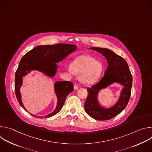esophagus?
Wrapping results in <instances>:
<instances>
[{
    "mask_svg": "<svg viewBox=\"0 0 152 152\" xmlns=\"http://www.w3.org/2000/svg\"><path fill=\"white\" fill-rule=\"evenodd\" d=\"M78 88H79V86H77L76 84L74 85V90H78Z\"/></svg>",
    "mask_w": 152,
    "mask_h": 152,
    "instance_id": "34e87169",
    "label": "esophagus"
}]
</instances>
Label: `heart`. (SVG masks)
I'll list each match as a JSON object with an SVG mask.
<instances>
[{"mask_svg": "<svg viewBox=\"0 0 152 152\" xmlns=\"http://www.w3.org/2000/svg\"><path fill=\"white\" fill-rule=\"evenodd\" d=\"M68 71L74 74L80 73V81L86 85H90L97 82L102 75V64L95 59L87 55H82L76 58L68 67Z\"/></svg>", "mask_w": 152, "mask_h": 152, "instance_id": "b5f03b06", "label": "heart"}]
</instances>
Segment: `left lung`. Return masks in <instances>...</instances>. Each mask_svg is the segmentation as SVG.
<instances>
[{
    "mask_svg": "<svg viewBox=\"0 0 152 152\" xmlns=\"http://www.w3.org/2000/svg\"><path fill=\"white\" fill-rule=\"evenodd\" d=\"M101 53L107 60V67L103 77L95 85L88 88V97L85 103V110L88 115L97 120H110L120 114L127 106L131 94L132 76L127 62L112 50L100 48H90ZM118 83L123 86L118 101L110 107L102 105L98 94L110 85Z\"/></svg>",
    "mask_w": 152,
    "mask_h": 152,
    "instance_id": "left-lung-1",
    "label": "left lung"
}]
</instances>
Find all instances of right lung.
Segmentation results:
<instances>
[{
	"label": "right lung",
	"instance_id": "obj_1",
	"mask_svg": "<svg viewBox=\"0 0 152 152\" xmlns=\"http://www.w3.org/2000/svg\"><path fill=\"white\" fill-rule=\"evenodd\" d=\"M77 46L71 44H56L54 45L38 46L26 53L20 60L15 75V92L17 100L23 109L28 112L21 100L20 88L23 85V77L32 71H38L53 78L57 73V64L63 61L69 55L76 51ZM73 91V84L69 81H57L54 83V91L57 98L55 109L51 113L38 116L29 113L31 115L41 118L51 117L58 113L64 104L67 96Z\"/></svg>",
	"mask_w": 152,
	"mask_h": 152
}]
</instances>
